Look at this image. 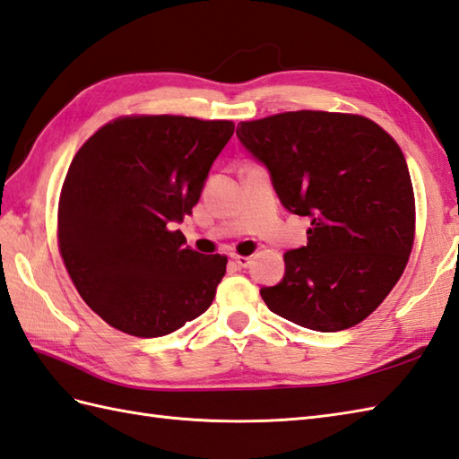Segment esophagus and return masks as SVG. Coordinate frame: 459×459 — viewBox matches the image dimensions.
I'll list each match as a JSON object with an SVG mask.
<instances>
[{
  "instance_id": "1",
  "label": "esophagus",
  "mask_w": 459,
  "mask_h": 459,
  "mask_svg": "<svg viewBox=\"0 0 459 459\" xmlns=\"http://www.w3.org/2000/svg\"><path fill=\"white\" fill-rule=\"evenodd\" d=\"M231 259L236 261V264H238L239 269H246V267H249V264H251V257L239 255V253H231Z\"/></svg>"
}]
</instances>
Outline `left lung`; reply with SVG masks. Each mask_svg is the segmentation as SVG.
Here are the masks:
<instances>
[{"label":"left lung","instance_id":"obj_1","mask_svg":"<svg viewBox=\"0 0 459 459\" xmlns=\"http://www.w3.org/2000/svg\"><path fill=\"white\" fill-rule=\"evenodd\" d=\"M238 137L269 169L282 206L310 218L307 247L284 253L282 281L261 289L269 310L316 332L368 318L414 246V190L399 143L369 117L314 109L241 121Z\"/></svg>","mask_w":459,"mask_h":459}]
</instances>
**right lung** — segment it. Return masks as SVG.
<instances>
[{
	"mask_svg": "<svg viewBox=\"0 0 459 459\" xmlns=\"http://www.w3.org/2000/svg\"><path fill=\"white\" fill-rule=\"evenodd\" d=\"M233 121L121 116L78 149L58 198L56 238L80 297L101 320L159 338L210 308L226 255L172 230L196 206Z\"/></svg>",
	"mask_w": 459,
	"mask_h": 459,
	"instance_id": "add662e5",
	"label": "right lung"
}]
</instances>
